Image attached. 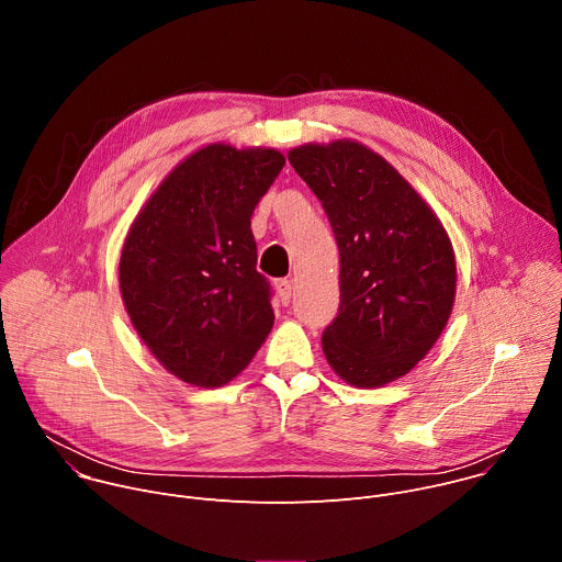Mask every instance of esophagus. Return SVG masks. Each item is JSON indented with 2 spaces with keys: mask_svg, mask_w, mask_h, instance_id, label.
Returning <instances> with one entry per match:
<instances>
[{
  "mask_svg": "<svg viewBox=\"0 0 562 562\" xmlns=\"http://www.w3.org/2000/svg\"><path fill=\"white\" fill-rule=\"evenodd\" d=\"M276 291H278V297L282 304H289L291 302V295H293V282L291 280H278L276 282Z\"/></svg>",
  "mask_w": 562,
  "mask_h": 562,
  "instance_id": "esophagus-1",
  "label": "esophagus"
}]
</instances>
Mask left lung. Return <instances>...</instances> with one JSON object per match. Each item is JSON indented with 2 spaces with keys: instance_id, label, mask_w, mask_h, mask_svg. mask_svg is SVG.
Here are the masks:
<instances>
[{
  "instance_id": "8db88e82",
  "label": "left lung",
  "mask_w": 562,
  "mask_h": 562,
  "mask_svg": "<svg viewBox=\"0 0 562 562\" xmlns=\"http://www.w3.org/2000/svg\"><path fill=\"white\" fill-rule=\"evenodd\" d=\"M289 162L323 202L340 251V308L323 334L327 362L360 389L407 375L445 331L456 300L442 222L356 139L295 146Z\"/></svg>"
}]
</instances>
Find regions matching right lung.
I'll use <instances>...</instances> for the list:
<instances>
[{
	"label": "right lung",
	"mask_w": 562,
	"mask_h": 562,
	"mask_svg": "<svg viewBox=\"0 0 562 562\" xmlns=\"http://www.w3.org/2000/svg\"><path fill=\"white\" fill-rule=\"evenodd\" d=\"M284 162L276 148L202 146L128 228L120 256L124 308L148 351L182 382H231L273 327L251 215Z\"/></svg>",
	"instance_id": "obj_1"
}]
</instances>
